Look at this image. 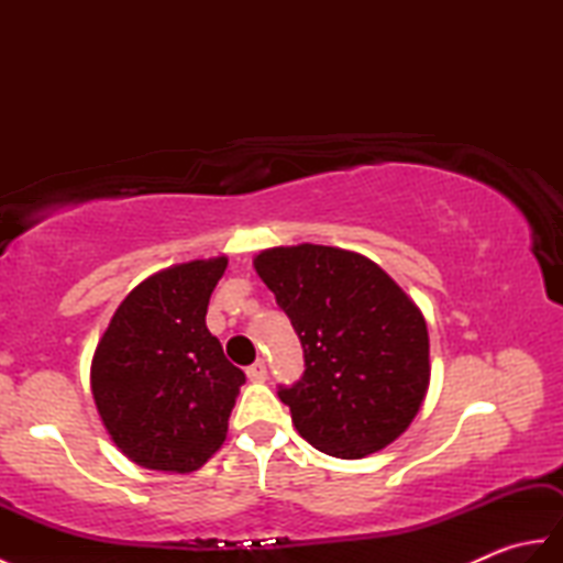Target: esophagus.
<instances>
[{
	"mask_svg": "<svg viewBox=\"0 0 563 563\" xmlns=\"http://www.w3.org/2000/svg\"><path fill=\"white\" fill-rule=\"evenodd\" d=\"M246 377H249V382H266V377H268L266 363L256 361L254 365H249V367H246Z\"/></svg>",
	"mask_w": 563,
	"mask_h": 563,
	"instance_id": "obj_1",
	"label": "esophagus"
}]
</instances>
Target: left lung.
<instances>
[{
    "instance_id": "obj_1",
    "label": "left lung",
    "mask_w": 563,
    "mask_h": 563,
    "mask_svg": "<svg viewBox=\"0 0 563 563\" xmlns=\"http://www.w3.org/2000/svg\"><path fill=\"white\" fill-rule=\"evenodd\" d=\"M254 268L305 351V375L278 389L297 433L341 460L397 440L430 382L421 309L375 261L353 251L275 246L261 251Z\"/></svg>"
}]
</instances>
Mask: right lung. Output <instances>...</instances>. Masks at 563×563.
Returning a JSON list of instances; mask_svg holds the SVG:
<instances>
[{"instance_id": "1", "label": "right lung", "mask_w": 563, "mask_h": 563, "mask_svg": "<svg viewBox=\"0 0 563 563\" xmlns=\"http://www.w3.org/2000/svg\"><path fill=\"white\" fill-rule=\"evenodd\" d=\"M227 256L150 275L115 309L91 361L101 421L128 460L157 472L200 470L227 438L246 377L206 327Z\"/></svg>"}]
</instances>
